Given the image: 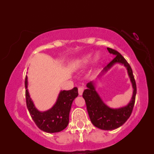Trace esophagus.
Wrapping results in <instances>:
<instances>
[{
	"mask_svg": "<svg viewBox=\"0 0 154 154\" xmlns=\"http://www.w3.org/2000/svg\"><path fill=\"white\" fill-rule=\"evenodd\" d=\"M83 91H84V88H83V87H79V88H78L79 95H82Z\"/></svg>",
	"mask_w": 154,
	"mask_h": 154,
	"instance_id": "1",
	"label": "esophagus"
}]
</instances>
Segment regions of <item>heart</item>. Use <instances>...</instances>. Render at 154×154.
Listing matches in <instances>:
<instances>
[{"label":"heart","instance_id":"b5f03b06","mask_svg":"<svg viewBox=\"0 0 154 154\" xmlns=\"http://www.w3.org/2000/svg\"><path fill=\"white\" fill-rule=\"evenodd\" d=\"M91 54H88L85 55V56H82L80 59H79L78 61H77L75 63V68L77 69H82L85 68L89 64L90 62H91ZM95 62H98V61L100 60V56L98 54H96L95 55Z\"/></svg>","mask_w":154,"mask_h":154}]
</instances>
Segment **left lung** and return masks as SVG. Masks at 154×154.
Segmentation results:
<instances>
[{
    "label": "left lung",
    "instance_id": "left-lung-1",
    "mask_svg": "<svg viewBox=\"0 0 154 154\" xmlns=\"http://www.w3.org/2000/svg\"><path fill=\"white\" fill-rule=\"evenodd\" d=\"M107 50L111 54L116 56L103 69L98 77L100 78V77L107 72L108 70L110 69L116 63L122 64L128 70V76L130 79L132 89H133L131 100L128 105L125 106L118 108V109L110 108L106 104L104 103L98 92L95 90V83L93 82L88 83L86 85L88 88L83 92L82 97L85 100L88 114L93 125L100 130H112L124 125L131 115L134 104H135L137 89H136V83L132 70L128 61L118 51L110 48H107Z\"/></svg>",
    "mask_w": 154,
    "mask_h": 154
}]
</instances>
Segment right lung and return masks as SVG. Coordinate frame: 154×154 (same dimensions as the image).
I'll return each instance as SVG.
<instances>
[{
    "instance_id": "obj_1",
    "label": "right lung",
    "mask_w": 154,
    "mask_h": 154,
    "mask_svg": "<svg viewBox=\"0 0 154 154\" xmlns=\"http://www.w3.org/2000/svg\"><path fill=\"white\" fill-rule=\"evenodd\" d=\"M26 103L32 119L39 129L48 133L62 131L69 124V116L73 100L78 95L77 88L70 91H61L54 105L48 110L40 111L35 106L30 98L27 86V76L25 77Z\"/></svg>"
}]
</instances>
